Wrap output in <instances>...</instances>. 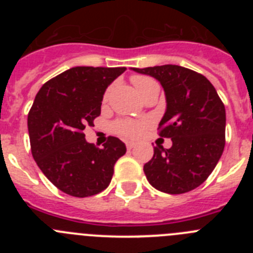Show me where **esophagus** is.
Instances as JSON below:
<instances>
[{"label": "esophagus", "mask_w": 253, "mask_h": 253, "mask_svg": "<svg viewBox=\"0 0 253 253\" xmlns=\"http://www.w3.org/2000/svg\"><path fill=\"white\" fill-rule=\"evenodd\" d=\"M125 144H126V148H128V149L134 148V146H135V144H134L133 142H126V143H125Z\"/></svg>", "instance_id": "obj_1"}]
</instances>
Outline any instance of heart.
Here are the masks:
<instances>
[{"label":"heart","instance_id":"obj_1","mask_svg":"<svg viewBox=\"0 0 253 253\" xmlns=\"http://www.w3.org/2000/svg\"><path fill=\"white\" fill-rule=\"evenodd\" d=\"M131 81H133L134 87L139 95H142L149 86L157 84L154 80L147 77V76H134ZM146 125V122H138V120H119L114 124V129H115L116 133L123 135V137L137 138L143 133Z\"/></svg>","mask_w":253,"mask_h":253}]
</instances>
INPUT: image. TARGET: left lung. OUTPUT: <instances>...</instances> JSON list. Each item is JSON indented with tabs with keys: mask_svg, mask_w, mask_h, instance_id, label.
I'll return each mask as SVG.
<instances>
[{
	"mask_svg": "<svg viewBox=\"0 0 253 253\" xmlns=\"http://www.w3.org/2000/svg\"><path fill=\"white\" fill-rule=\"evenodd\" d=\"M154 77L166 95V113L158 125L172 147H154L143 167L149 184L166 194L196 189L215 169L225 144V107L207 77L175 64L131 68Z\"/></svg>",
	"mask_w": 253,
	"mask_h": 253,
	"instance_id": "obj_1",
	"label": "left lung"
}]
</instances>
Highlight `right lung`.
Masks as SVG:
<instances>
[{
  "mask_svg": "<svg viewBox=\"0 0 253 253\" xmlns=\"http://www.w3.org/2000/svg\"><path fill=\"white\" fill-rule=\"evenodd\" d=\"M125 67H73L42 86L28 115L31 153L51 184L76 198L101 193L110 184L124 143L109 137L104 148L84 139V129L101 114L107 86Z\"/></svg>",
  "mask_w": 253,
  "mask_h": 253,
  "instance_id": "1",
  "label": "right lung"
}]
</instances>
